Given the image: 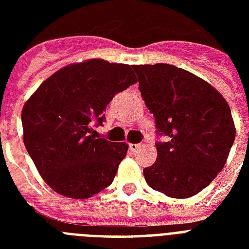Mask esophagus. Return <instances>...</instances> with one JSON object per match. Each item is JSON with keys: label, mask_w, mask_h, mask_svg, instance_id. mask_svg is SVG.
Returning <instances> with one entry per match:
<instances>
[{"label": "esophagus", "mask_w": 249, "mask_h": 249, "mask_svg": "<svg viewBox=\"0 0 249 249\" xmlns=\"http://www.w3.org/2000/svg\"><path fill=\"white\" fill-rule=\"evenodd\" d=\"M141 146H142V144H140V143H129V150L133 152H136L137 150H140Z\"/></svg>", "instance_id": "obj_1"}]
</instances>
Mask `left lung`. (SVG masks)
I'll return each mask as SVG.
<instances>
[{
    "mask_svg": "<svg viewBox=\"0 0 249 249\" xmlns=\"http://www.w3.org/2000/svg\"><path fill=\"white\" fill-rule=\"evenodd\" d=\"M144 105L155 119L158 158L143 169L151 189L190 197L205 189L228 160L235 140L231 111L212 85L172 64L133 66Z\"/></svg>",
    "mask_w": 249,
    "mask_h": 249,
    "instance_id": "obj_1",
    "label": "left lung"
}]
</instances>
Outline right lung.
I'll list each match as a JSON object with an SVG mask.
<instances>
[{
  "label": "right lung",
  "mask_w": 249,
  "mask_h": 249,
  "mask_svg": "<svg viewBox=\"0 0 249 249\" xmlns=\"http://www.w3.org/2000/svg\"><path fill=\"white\" fill-rule=\"evenodd\" d=\"M136 81L128 64L91 59L56 71L27 101L24 146L55 193L88 199L112 183L128 144L90 133L112 98Z\"/></svg>",
  "instance_id": "right-lung-1"
}]
</instances>
